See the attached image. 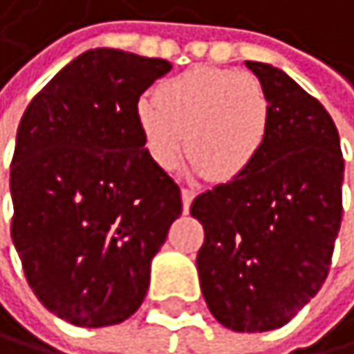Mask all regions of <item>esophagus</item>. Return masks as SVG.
Instances as JSON below:
<instances>
[{"mask_svg": "<svg viewBox=\"0 0 354 354\" xmlns=\"http://www.w3.org/2000/svg\"><path fill=\"white\" fill-rule=\"evenodd\" d=\"M194 192L192 189H183V211L189 213V207H192V202H194Z\"/></svg>", "mask_w": 354, "mask_h": 354, "instance_id": "esophagus-1", "label": "esophagus"}]
</instances>
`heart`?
Listing matches in <instances>:
<instances>
[{
    "label": "heart",
    "mask_w": 354,
    "mask_h": 354,
    "mask_svg": "<svg viewBox=\"0 0 354 354\" xmlns=\"http://www.w3.org/2000/svg\"><path fill=\"white\" fill-rule=\"evenodd\" d=\"M147 152L171 169L185 152L192 169L213 180L239 178L263 154L270 104L257 77L222 67H194L162 82L139 104Z\"/></svg>",
    "instance_id": "1"
}]
</instances>
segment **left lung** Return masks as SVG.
I'll list each match as a JSON object with an SVG mask.
<instances>
[{
  "instance_id": "left-lung-1",
  "label": "left lung",
  "mask_w": 354,
  "mask_h": 354,
  "mask_svg": "<svg viewBox=\"0 0 354 354\" xmlns=\"http://www.w3.org/2000/svg\"><path fill=\"white\" fill-rule=\"evenodd\" d=\"M270 104L263 154L200 194V287L215 320L239 333L287 324L320 292L342 224L344 158L324 106L285 71L245 60Z\"/></svg>"
}]
</instances>
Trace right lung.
<instances>
[{
    "mask_svg": "<svg viewBox=\"0 0 354 354\" xmlns=\"http://www.w3.org/2000/svg\"><path fill=\"white\" fill-rule=\"evenodd\" d=\"M169 69L162 58L88 49L21 117L12 241L32 292L75 326H113L141 307L152 259L183 213L139 124V97Z\"/></svg>",
    "mask_w": 354,
    "mask_h": 354,
    "instance_id": "right-lung-1",
    "label": "right lung"
}]
</instances>
